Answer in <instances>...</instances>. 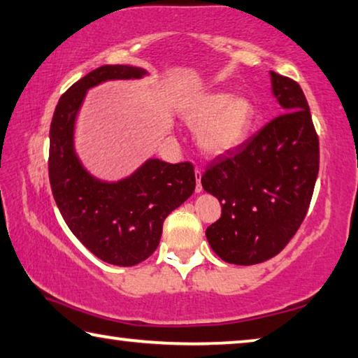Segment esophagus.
<instances>
[{"instance_id": "obj_1", "label": "esophagus", "mask_w": 358, "mask_h": 358, "mask_svg": "<svg viewBox=\"0 0 358 358\" xmlns=\"http://www.w3.org/2000/svg\"><path fill=\"white\" fill-rule=\"evenodd\" d=\"M194 177H196V181H197V185H196V191H197V192H201V191H202V185H201L202 170H201V169H196V170H194Z\"/></svg>"}]
</instances>
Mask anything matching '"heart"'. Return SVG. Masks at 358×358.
I'll return each instance as SVG.
<instances>
[{"instance_id": "b5f03b06", "label": "heart", "mask_w": 358, "mask_h": 358, "mask_svg": "<svg viewBox=\"0 0 358 358\" xmlns=\"http://www.w3.org/2000/svg\"><path fill=\"white\" fill-rule=\"evenodd\" d=\"M185 121L197 127V141L210 155H220L242 143L253 126L255 106L245 97L228 92L199 95L185 106Z\"/></svg>"}]
</instances>
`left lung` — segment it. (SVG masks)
<instances>
[{"label":"left lung","mask_w":358,"mask_h":358,"mask_svg":"<svg viewBox=\"0 0 358 358\" xmlns=\"http://www.w3.org/2000/svg\"><path fill=\"white\" fill-rule=\"evenodd\" d=\"M283 113L210 161L202 188L221 203L206 236L231 264L250 266L279 255L306 218L319 173V135L303 89L271 71Z\"/></svg>","instance_id":"obj_1"}]
</instances>
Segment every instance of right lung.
<instances>
[{
  "mask_svg": "<svg viewBox=\"0 0 358 358\" xmlns=\"http://www.w3.org/2000/svg\"><path fill=\"white\" fill-rule=\"evenodd\" d=\"M137 66L103 65L62 95L50 122L49 181L57 207L79 242L105 263L135 266L159 245L164 220L196 188L191 162L150 159L117 183L99 181L84 170L73 150V127L86 90L108 79L141 78Z\"/></svg>",
  "mask_w": 358,
  "mask_h": 358,
  "instance_id": "1",
  "label": "right lung"
}]
</instances>
